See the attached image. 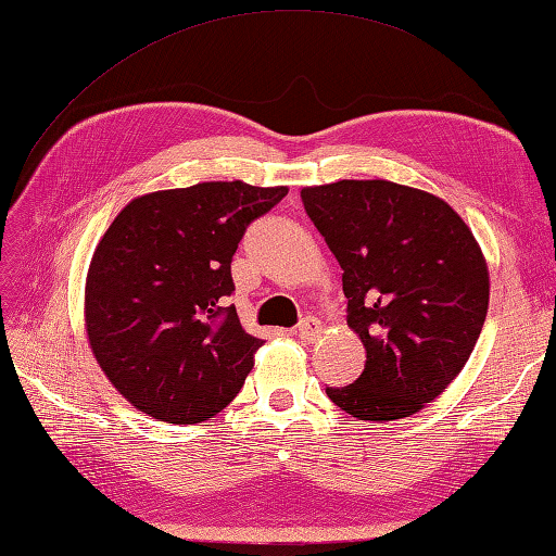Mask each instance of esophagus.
Returning a JSON list of instances; mask_svg holds the SVG:
<instances>
[{"instance_id": "34e87169", "label": "esophagus", "mask_w": 556, "mask_h": 556, "mask_svg": "<svg viewBox=\"0 0 556 556\" xmlns=\"http://www.w3.org/2000/svg\"><path fill=\"white\" fill-rule=\"evenodd\" d=\"M320 332H323V325L318 318H304L300 325H296V334H300L304 342H316Z\"/></svg>"}]
</instances>
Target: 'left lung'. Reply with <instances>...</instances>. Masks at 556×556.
<instances>
[{
  "label": "left lung",
  "mask_w": 556,
  "mask_h": 556,
  "mask_svg": "<svg viewBox=\"0 0 556 556\" xmlns=\"http://www.w3.org/2000/svg\"><path fill=\"white\" fill-rule=\"evenodd\" d=\"M342 266L349 328L365 349L354 384L328 387L368 422L410 417L465 368L489 314V264L448 202L384 179L302 188Z\"/></svg>",
  "instance_id": "left-lung-1"
}]
</instances>
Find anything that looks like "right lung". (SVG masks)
<instances>
[{"label": "right lung", "instance_id": "add662e5", "mask_svg": "<svg viewBox=\"0 0 556 556\" xmlns=\"http://www.w3.org/2000/svg\"><path fill=\"white\" fill-rule=\"evenodd\" d=\"M288 186L202 181L134 198L93 250L85 282L91 354L134 408L169 425L222 413L264 340L245 332L231 260Z\"/></svg>", "mask_w": 556, "mask_h": 556}]
</instances>
